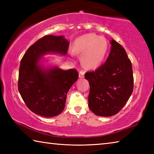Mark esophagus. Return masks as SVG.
Here are the masks:
<instances>
[{"mask_svg": "<svg viewBox=\"0 0 154 154\" xmlns=\"http://www.w3.org/2000/svg\"><path fill=\"white\" fill-rule=\"evenodd\" d=\"M84 73H85V71H80L79 73V78H81V79H82V78L84 77Z\"/></svg>", "mask_w": 154, "mask_h": 154, "instance_id": "1", "label": "esophagus"}]
</instances>
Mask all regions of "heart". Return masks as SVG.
I'll list each match as a JSON object with an SVG mask.
<instances>
[{"label": "heart", "instance_id": "b5f03b06", "mask_svg": "<svg viewBox=\"0 0 154 154\" xmlns=\"http://www.w3.org/2000/svg\"><path fill=\"white\" fill-rule=\"evenodd\" d=\"M108 47L106 38L89 33L79 36L75 41L72 51L75 54H82L81 60L83 66L95 69L100 66L105 60Z\"/></svg>", "mask_w": 154, "mask_h": 154}]
</instances>
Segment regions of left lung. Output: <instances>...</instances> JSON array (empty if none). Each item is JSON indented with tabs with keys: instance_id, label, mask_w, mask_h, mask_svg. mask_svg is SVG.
<instances>
[{
	"instance_id": "obj_1",
	"label": "left lung",
	"mask_w": 154,
	"mask_h": 154,
	"mask_svg": "<svg viewBox=\"0 0 154 154\" xmlns=\"http://www.w3.org/2000/svg\"><path fill=\"white\" fill-rule=\"evenodd\" d=\"M106 62L95 71L87 72L90 83L88 106L99 116L110 117L118 113L133 92L132 63L124 48L112 39Z\"/></svg>"
}]
</instances>
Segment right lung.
<instances>
[{
    "label": "right lung",
    "mask_w": 154,
    "mask_h": 154,
    "mask_svg": "<svg viewBox=\"0 0 154 154\" xmlns=\"http://www.w3.org/2000/svg\"><path fill=\"white\" fill-rule=\"evenodd\" d=\"M69 46L63 36L46 35L32 44L21 60L18 90L27 107L36 115L51 118L64 109L67 93L79 77L77 71L57 67L45 70L38 63L45 54L65 55Z\"/></svg>",
    "instance_id": "add662e5"
}]
</instances>
